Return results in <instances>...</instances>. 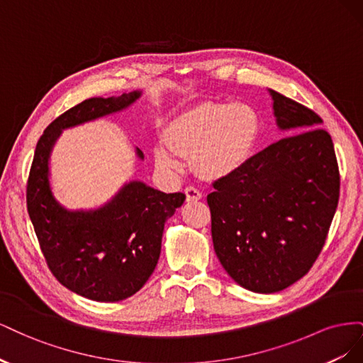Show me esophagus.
Wrapping results in <instances>:
<instances>
[{
  "label": "esophagus",
  "mask_w": 363,
  "mask_h": 363,
  "mask_svg": "<svg viewBox=\"0 0 363 363\" xmlns=\"http://www.w3.org/2000/svg\"><path fill=\"white\" fill-rule=\"evenodd\" d=\"M184 194L188 201H199L203 199V194L196 188H194V186H188V188L184 189Z\"/></svg>",
  "instance_id": "esophagus-1"
}]
</instances>
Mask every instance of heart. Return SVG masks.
Returning a JSON list of instances; mask_svg holds the SVG:
<instances>
[{
  "label": "heart",
  "instance_id": "b5f03b06",
  "mask_svg": "<svg viewBox=\"0 0 363 363\" xmlns=\"http://www.w3.org/2000/svg\"><path fill=\"white\" fill-rule=\"evenodd\" d=\"M259 135V116L250 104L203 103L175 116L167 127V144L155 148L162 169L177 171L180 156H194L207 177H223L242 167Z\"/></svg>",
  "mask_w": 363,
  "mask_h": 363
}]
</instances>
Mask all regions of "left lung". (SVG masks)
Returning <instances> with one entry per match:
<instances>
[{"label": "left lung", "instance_id": "8db88e82", "mask_svg": "<svg viewBox=\"0 0 363 363\" xmlns=\"http://www.w3.org/2000/svg\"><path fill=\"white\" fill-rule=\"evenodd\" d=\"M284 136L213 183L207 195L221 265L257 294L286 289L320 256L339 200L330 135L311 108L268 89Z\"/></svg>", "mask_w": 363, "mask_h": 363}]
</instances>
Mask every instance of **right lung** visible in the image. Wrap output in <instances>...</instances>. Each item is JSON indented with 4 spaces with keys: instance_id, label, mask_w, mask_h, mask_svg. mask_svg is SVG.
<instances>
[{
    "instance_id": "1",
    "label": "right lung",
    "mask_w": 363,
    "mask_h": 363,
    "mask_svg": "<svg viewBox=\"0 0 363 363\" xmlns=\"http://www.w3.org/2000/svg\"><path fill=\"white\" fill-rule=\"evenodd\" d=\"M140 96L89 98L69 108L43 131L30 169L27 208L48 267L65 288L94 301L125 300L144 286L160 257L164 223L186 195L130 180L100 206L68 208L52 192L51 152L63 130L123 112Z\"/></svg>"
}]
</instances>
